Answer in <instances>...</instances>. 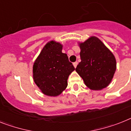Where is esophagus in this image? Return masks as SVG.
I'll use <instances>...</instances> for the list:
<instances>
[{
	"label": "esophagus",
	"instance_id": "34e87169",
	"mask_svg": "<svg viewBox=\"0 0 131 131\" xmlns=\"http://www.w3.org/2000/svg\"><path fill=\"white\" fill-rule=\"evenodd\" d=\"M77 64H78V62H74V63H73V65H74V68L77 67Z\"/></svg>",
	"mask_w": 131,
	"mask_h": 131
}]
</instances>
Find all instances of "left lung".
<instances>
[{"mask_svg":"<svg viewBox=\"0 0 131 131\" xmlns=\"http://www.w3.org/2000/svg\"><path fill=\"white\" fill-rule=\"evenodd\" d=\"M80 48L81 61L76 71L91 89L106 87L116 71V60L113 53L95 37L80 44Z\"/></svg>","mask_w":131,"mask_h":131,"instance_id":"obj_1","label":"left lung"}]
</instances>
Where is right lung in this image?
<instances>
[{
    "label": "right lung",
    "instance_id": "right-lung-1",
    "mask_svg": "<svg viewBox=\"0 0 131 131\" xmlns=\"http://www.w3.org/2000/svg\"><path fill=\"white\" fill-rule=\"evenodd\" d=\"M62 45L50 41L44 47L33 65V78L42 92L48 96H58L67 86L69 74L74 67Z\"/></svg>",
    "mask_w": 131,
    "mask_h": 131
}]
</instances>
